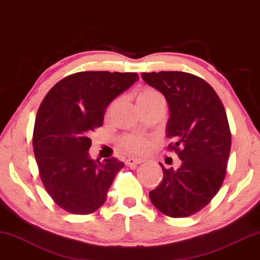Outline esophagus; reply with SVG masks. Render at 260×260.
Returning <instances> with one entry per match:
<instances>
[{"instance_id": "esophagus-1", "label": "esophagus", "mask_w": 260, "mask_h": 260, "mask_svg": "<svg viewBox=\"0 0 260 260\" xmlns=\"http://www.w3.org/2000/svg\"><path fill=\"white\" fill-rule=\"evenodd\" d=\"M144 159H142V158H127L126 159V165H129V167H134V165H138V164H142Z\"/></svg>"}]
</instances>
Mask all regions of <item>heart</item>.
I'll list each match as a JSON object with an SVG mask.
<instances>
[{"mask_svg":"<svg viewBox=\"0 0 260 260\" xmlns=\"http://www.w3.org/2000/svg\"><path fill=\"white\" fill-rule=\"evenodd\" d=\"M160 93L156 91L153 89H144L142 90L141 92L138 93L137 96V104H143L148 101H151L156 97H159ZM117 104V101H114L111 103L109 110H112ZM119 144H121L122 148L126 151L133 152V153H142L145 152L148 150L149 145H150V141L148 137L143 136V135H137V134H133V135H125L121 138L119 141Z\"/></svg>","mask_w":260,"mask_h":260,"instance_id":"obj_1","label":"heart"}]
</instances>
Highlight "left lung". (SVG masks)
<instances>
[{"instance_id":"left-lung-1","label":"left lung","mask_w":260,"mask_h":260,"mask_svg":"<svg viewBox=\"0 0 260 260\" xmlns=\"http://www.w3.org/2000/svg\"><path fill=\"white\" fill-rule=\"evenodd\" d=\"M145 83L163 93L170 108L168 145L182 160L179 169L160 164L163 179L149 192L165 216L184 218L201 211L226 176L231 131L224 105L203 78L183 71L143 73Z\"/></svg>"}]
</instances>
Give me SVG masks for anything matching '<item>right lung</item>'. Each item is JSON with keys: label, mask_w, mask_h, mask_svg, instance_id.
<instances>
[{"label": "right lung", "mask_w": 260, "mask_h": 260, "mask_svg": "<svg viewBox=\"0 0 260 260\" xmlns=\"http://www.w3.org/2000/svg\"><path fill=\"white\" fill-rule=\"evenodd\" d=\"M138 81L137 73L81 71L57 82L37 111L32 146L44 189L59 208L89 214L107 201L124 167L117 158L91 159V135L105 109Z\"/></svg>", "instance_id": "add662e5"}]
</instances>
